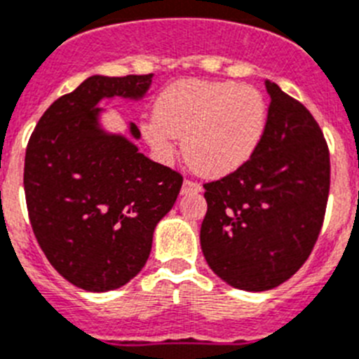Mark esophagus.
Listing matches in <instances>:
<instances>
[{"mask_svg":"<svg viewBox=\"0 0 359 359\" xmlns=\"http://www.w3.org/2000/svg\"><path fill=\"white\" fill-rule=\"evenodd\" d=\"M198 191H202L201 184L195 182V180H189V179L184 180L182 189H180V193H182V195H191V193H198Z\"/></svg>","mask_w":359,"mask_h":359,"instance_id":"obj_1","label":"esophagus"}]
</instances>
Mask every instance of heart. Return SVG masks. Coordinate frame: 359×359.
Here are the masks:
<instances>
[{"mask_svg":"<svg viewBox=\"0 0 359 359\" xmlns=\"http://www.w3.org/2000/svg\"><path fill=\"white\" fill-rule=\"evenodd\" d=\"M266 126V99L255 86L182 79L162 90L141 130L161 157H170L177 135H184L189 166L201 175L224 177L253 157Z\"/></svg>","mask_w":359,"mask_h":359,"instance_id":"b5f03b06","label":"heart"}]
</instances>
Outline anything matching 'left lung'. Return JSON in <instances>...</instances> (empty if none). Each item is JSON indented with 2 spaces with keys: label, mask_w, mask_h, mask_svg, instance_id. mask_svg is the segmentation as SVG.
<instances>
[{
  "label": "left lung",
  "mask_w": 359,
  "mask_h": 359,
  "mask_svg": "<svg viewBox=\"0 0 359 359\" xmlns=\"http://www.w3.org/2000/svg\"><path fill=\"white\" fill-rule=\"evenodd\" d=\"M266 88L267 126L253 157L204 184L202 253L217 276L244 291L276 287L304 266L330 188L329 148L311 111L278 85L266 81Z\"/></svg>",
  "instance_id": "8db88e82"
}]
</instances>
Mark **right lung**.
<instances>
[{
    "label": "right lung",
    "mask_w": 359,
    "mask_h": 359,
    "mask_svg": "<svg viewBox=\"0 0 359 359\" xmlns=\"http://www.w3.org/2000/svg\"><path fill=\"white\" fill-rule=\"evenodd\" d=\"M151 77H88L50 104L27 146L25 198L37 244L85 291L117 289L144 267L155 226L182 186L179 171L99 126L101 99H141ZM130 133L141 137L133 123Z\"/></svg>",
    "instance_id": "right-lung-1"
}]
</instances>
